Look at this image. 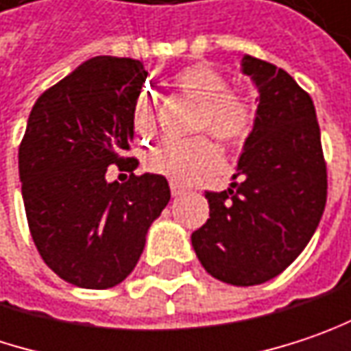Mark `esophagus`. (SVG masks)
<instances>
[{
	"instance_id": "esophagus-1",
	"label": "esophagus",
	"mask_w": 351,
	"mask_h": 351,
	"mask_svg": "<svg viewBox=\"0 0 351 351\" xmlns=\"http://www.w3.org/2000/svg\"><path fill=\"white\" fill-rule=\"evenodd\" d=\"M169 188H171V195H173V197H180V195H184V189L180 188L178 184H171Z\"/></svg>"
}]
</instances>
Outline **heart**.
<instances>
[{"mask_svg": "<svg viewBox=\"0 0 351 351\" xmlns=\"http://www.w3.org/2000/svg\"><path fill=\"white\" fill-rule=\"evenodd\" d=\"M176 86L199 104L197 128L208 130L223 141L245 138L254 123L252 106L234 91H228L226 80L204 65H191L176 73ZM136 134L147 138L156 130L154 106L149 95L141 93L132 112ZM147 167L178 184H189L219 167V152L210 139H165L147 158Z\"/></svg>", "mask_w": 351, "mask_h": 351, "instance_id": "1", "label": "heart"}]
</instances>
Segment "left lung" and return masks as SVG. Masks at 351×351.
Masks as SVG:
<instances>
[{
  "label": "left lung",
  "mask_w": 351,
  "mask_h": 351,
  "mask_svg": "<svg viewBox=\"0 0 351 351\" xmlns=\"http://www.w3.org/2000/svg\"><path fill=\"white\" fill-rule=\"evenodd\" d=\"M258 91L252 132L226 191L206 193L210 219L191 234L206 271L232 286L280 276L322 219L328 176L312 97L274 63L241 56Z\"/></svg>",
  "instance_id": "obj_1"
}]
</instances>
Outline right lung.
<instances>
[{
  "label": "right lung",
  "instance_id": "1",
  "mask_svg": "<svg viewBox=\"0 0 351 351\" xmlns=\"http://www.w3.org/2000/svg\"><path fill=\"white\" fill-rule=\"evenodd\" d=\"M145 77L138 60L91 58L41 93L27 119L19 178L29 232L43 262L77 288L121 284L171 197L158 173L106 180L112 163L138 165L123 154Z\"/></svg>",
  "mask_w": 351,
  "mask_h": 351
}]
</instances>
